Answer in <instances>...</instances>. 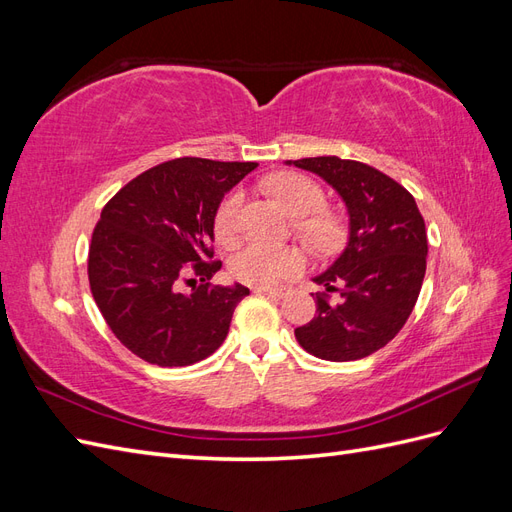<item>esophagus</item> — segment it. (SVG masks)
<instances>
[{
  "label": "esophagus",
  "mask_w": 512,
  "mask_h": 512,
  "mask_svg": "<svg viewBox=\"0 0 512 512\" xmlns=\"http://www.w3.org/2000/svg\"><path fill=\"white\" fill-rule=\"evenodd\" d=\"M258 294H267V297H273V299H284L290 294L288 288H256Z\"/></svg>",
  "instance_id": "esophagus-1"
}]
</instances>
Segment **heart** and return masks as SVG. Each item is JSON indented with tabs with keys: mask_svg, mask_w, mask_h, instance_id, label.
<instances>
[{
	"mask_svg": "<svg viewBox=\"0 0 512 512\" xmlns=\"http://www.w3.org/2000/svg\"><path fill=\"white\" fill-rule=\"evenodd\" d=\"M267 188L280 198V203L294 215H305L299 222L301 235L314 245H331L337 239V224L329 215L316 213L327 203L320 185L297 173H280L267 179ZM243 205V192L230 190L215 211V237L222 243H230L239 230V211ZM305 267V256L297 247H271L262 243L243 245L232 254L228 269L237 282L254 288H275L292 280Z\"/></svg>",
	"mask_w": 512,
	"mask_h": 512,
	"instance_id": "heart-1",
	"label": "heart"
}]
</instances>
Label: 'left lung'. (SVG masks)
I'll return each instance as SVG.
<instances>
[{"label":"left lung","mask_w":512,"mask_h":512,"mask_svg":"<svg viewBox=\"0 0 512 512\" xmlns=\"http://www.w3.org/2000/svg\"><path fill=\"white\" fill-rule=\"evenodd\" d=\"M327 181L350 218L346 250L314 282L339 292L316 294V316L294 337L324 361H356L384 348L416 305L427 267V230L414 196L389 175L337 156L288 160ZM342 285V289H337Z\"/></svg>","instance_id":"left-lung-1"}]
</instances>
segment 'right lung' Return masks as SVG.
<instances>
[{
    "label": "right lung",
    "instance_id": "right-lung-1",
    "mask_svg": "<svg viewBox=\"0 0 512 512\" xmlns=\"http://www.w3.org/2000/svg\"><path fill=\"white\" fill-rule=\"evenodd\" d=\"M256 162L177 158L108 200L89 245V286L119 342L143 361L185 367L218 350L245 286H211L213 220L224 194ZM201 282L192 295L183 281Z\"/></svg>",
    "mask_w": 512,
    "mask_h": 512
}]
</instances>
